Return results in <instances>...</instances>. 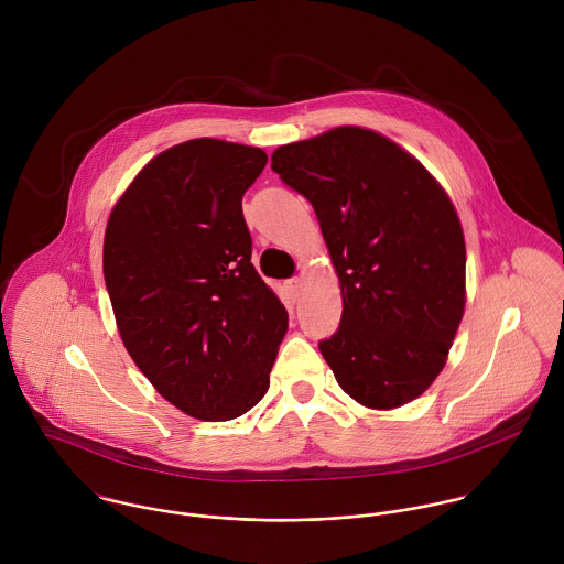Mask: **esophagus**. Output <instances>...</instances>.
<instances>
[{
	"instance_id": "1",
	"label": "esophagus",
	"mask_w": 564,
	"mask_h": 564,
	"mask_svg": "<svg viewBox=\"0 0 564 564\" xmlns=\"http://www.w3.org/2000/svg\"><path fill=\"white\" fill-rule=\"evenodd\" d=\"M300 286H302V280H300V278H291V280H286V289H289V293H291L293 297H297Z\"/></svg>"
}]
</instances>
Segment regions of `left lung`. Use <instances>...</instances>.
<instances>
[{
	"label": "left lung",
	"instance_id": "left-lung-1",
	"mask_svg": "<svg viewBox=\"0 0 564 564\" xmlns=\"http://www.w3.org/2000/svg\"><path fill=\"white\" fill-rule=\"evenodd\" d=\"M280 180L319 219L343 293L319 340L338 387L367 408L419 398L445 367L465 313V237L425 166L387 137L345 126L282 145Z\"/></svg>",
	"mask_w": 564,
	"mask_h": 564
}]
</instances>
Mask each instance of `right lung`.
Returning <instances> with one entry per match:
<instances>
[{
  "mask_svg": "<svg viewBox=\"0 0 564 564\" xmlns=\"http://www.w3.org/2000/svg\"><path fill=\"white\" fill-rule=\"evenodd\" d=\"M258 148L195 139L143 166L104 239V280L123 345L166 402L230 421L269 389L289 315L251 264L242 195Z\"/></svg>",
  "mask_w": 564,
  "mask_h": 564,
  "instance_id": "obj_1",
  "label": "right lung"
}]
</instances>
